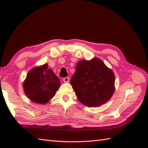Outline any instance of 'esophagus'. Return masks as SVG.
Returning a JSON list of instances; mask_svg holds the SVG:
<instances>
[{
	"mask_svg": "<svg viewBox=\"0 0 148 148\" xmlns=\"http://www.w3.org/2000/svg\"><path fill=\"white\" fill-rule=\"evenodd\" d=\"M63 81L64 82H66V83H68L70 81V77H65L63 78Z\"/></svg>",
	"mask_w": 148,
	"mask_h": 148,
	"instance_id": "esophagus-1",
	"label": "esophagus"
}]
</instances>
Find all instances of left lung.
<instances>
[{
    "mask_svg": "<svg viewBox=\"0 0 148 148\" xmlns=\"http://www.w3.org/2000/svg\"><path fill=\"white\" fill-rule=\"evenodd\" d=\"M114 72L97 58L77 62L71 79L79 102L88 107L99 106L109 101L114 94Z\"/></svg>",
    "mask_w": 148,
    "mask_h": 148,
    "instance_id": "8db88e82",
    "label": "left lung"
}]
</instances>
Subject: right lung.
Listing matches in <instances>:
<instances>
[{
  "label": "right lung",
  "instance_id": "obj_1",
  "mask_svg": "<svg viewBox=\"0 0 148 148\" xmlns=\"http://www.w3.org/2000/svg\"><path fill=\"white\" fill-rule=\"evenodd\" d=\"M60 85L58 77L46 64L29 72L23 88L26 95L32 101L45 104L54 97Z\"/></svg>",
  "mask_w": 148,
  "mask_h": 148
}]
</instances>
